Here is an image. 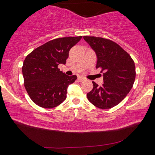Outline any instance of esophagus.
I'll return each instance as SVG.
<instances>
[{
  "label": "esophagus",
  "instance_id": "esophagus-1",
  "mask_svg": "<svg viewBox=\"0 0 155 155\" xmlns=\"http://www.w3.org/2000/svg\"><path fill=\"white\" fill-rule=\"evenodd\" d=\"M78 78V80H79V81H81V82H83V81H85V78L83 77H79Z\"/></svg>",
  "mask_w": 155,
  "mask_h": 155
}]
</instances>
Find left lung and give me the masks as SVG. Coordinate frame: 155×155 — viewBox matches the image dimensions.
<instances>
[{"instance_id":"1","label":"left lung","mask_w":155,"mask_h":155,"mask_svg":"<svg viewBox=\"0 0 155 155\" xmlns=\"http://www.w3.org/2000/svg\"><path fill=\"white\" fill-rule=\"evenodd\" d=\"M97 56L96 68H101L104 83L101 87L93 81L87 93L89 101L102 109L112 108L123 101L135 79L134 61L127 52L114 41L103 38L84 36Z\"/></svg>"}]
</instances>
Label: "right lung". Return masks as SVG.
<instances>
[{
    "mask_svg": "<svg viewBox=\"0 0 155 155\" xmlns=\"http://www.w3.org/2000/svg\"><path fill=\"white\" fill-rule=\"evenodd\" d=\"M81 38L82 36L54 39L38 47L26 57L22 68L25 87L37 105L51 109L66 98L68 87L77 77L65 74L58 65L65 64L70 48Z\"/></svg>",
    "mask_w": 155,
    "mask_h": 155,
    "instance_id": "1",
    "label": "right lung"
}]
</instances>
